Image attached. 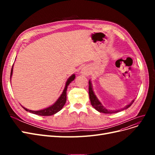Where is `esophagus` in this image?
Listing matches in <instances>:
<instances>
[{
	"mask_svg": "<svg viewBox=\"0 0 155 155\" xmlns=\"http://www.w3.org/2000/svg\"><path fill=\"white\" fill-rule=\"evenodd\" d=\"M90 70H89V69H88L87 67H83L81 68V74L83 75H85V76H88L89 74H90Z\"/></svg>",
	"mask_w": 155,
	"mask_h": 155,
	"instance_id": "obj_1",
	"label": "esophagus"
}]
</instances>
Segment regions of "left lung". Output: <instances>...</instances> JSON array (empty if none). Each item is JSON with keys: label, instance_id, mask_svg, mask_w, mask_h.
Returning a JSON list of instances; mask_svg holds the SVG:
<instances>
[{"label": "left lung", "instance_id": "obj_1", "mask_svg": "<svg viewBox=\"0 0 155 155\" xmlns=\"http://www.w3.org/2000/svg\"><path fill=\"white\" fill-rule=\"evenodd\" d=\"M88 94H89V97H90V100H91V105H92V107L94 108V109L97 110L98 112H102V113H105V114H112V113H116V112H118L121 110H125L133 104V102L134 101V99L133 100L131 101V102L129 104L125 105L124 107L121 108V109H118V110H109L106 109V107H105L103 104L101 103V101L98 100V98L97 97V96H96L93 90V87H92V81L90 79L88 81Z\"/></svg>", "mask_w": 155, "mask_h": 155}]
</instances>
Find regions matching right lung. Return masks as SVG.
I'll use <instances>...</instances> for the list:
<instances>
[{
    "label": "right lung",
    "mask_w": 155,
    "mask_h": 155,
    "mask_svg": "<svg viewBox=\"0 0 155 155\" xmlns=\"http://www.w3.org/2000/svg\"><path fill=\"white\" fill-rule=\"evenodd\" d=\"M16 59V58H15ZM13 65L12 68V70H11V76H10V81L12 79V74H13ZM75 78H76V75L75 74H73L72 76H70L65 83V86L64 88L63 91V92L61 96L58 97V99L56 100V101L54 103V104H52L51 105L41 110H30L26 108H25V107L22 106L23 108H24L25 110H26V111L30 112V113L34 114H37V115H39V116H51L57 113L59 111H60L62 109V108L63 107V106L64 105L65 103H66L67 101V88L68 87V85H70V83H71L72 81H73L74 80Z\"/></svg>",
    "instance_id": "right-lung-1"
}]
</instances>
